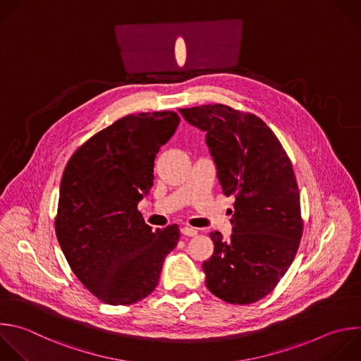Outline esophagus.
Listing matches in <instances>:
<instances>
[{
	"label": "esophagus",
	"instance_id": "esophagus-1",
	"mask_svg": "<svg viewBox=\"0 0 361 361\" xmlns=\"http://www.w3.org/2000/svg\"><path fill=\"white\" fill-rule=\"evenodd\" d=\"M181 233L185 235V236H195L198 233V231L192 226H183L181 228Z\"/></svg>",
	"mask_w": 361,
	"mask_h": 361
}]
</instances>
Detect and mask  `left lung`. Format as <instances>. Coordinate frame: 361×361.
<instances>
[{"label":"left lung","instance_id":"1","mask_svg":"<svg viewBox=\"0 0 361 361\" xmlns=\"http://www.w3.org/2000/svg\"><path fill=\"white\" fill-rule=\"evenodd\" d=\"M205 133L222 192L233 195L228 241L211 232L205 285L216 298L248 305L265 298L286 274L303 232L292 163L264 120L225 104L180 109Z\"/></svg>","mask_w":361,"mask_h":361}]
</instances>
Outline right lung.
<instances>
[{"mask_svg":"<svg viewBox=\"0 0 361 361\" xmlns=\"http://www.w3.org/2000/svg\"><path fill=\"white\" fill-rule=\"evenodd\" d=\"M180 123L176 111L129 114L82 145L68 161L55 231L76 278L107 305H130L159 283L178 225L153 231L139 201L154 180V159Z\"/></svg>","mask_w":361,"mask_h":361,"instance_id":"1","label":"right lung"}]
</instances>
